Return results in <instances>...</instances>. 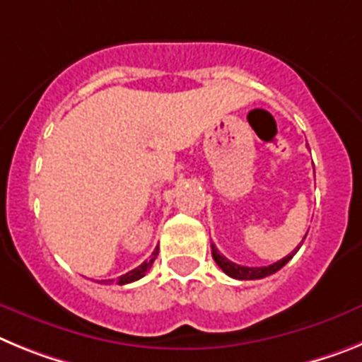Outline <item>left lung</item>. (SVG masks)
<instances>
[{
  "mask_svg": "<svg viewBox=\"0 0 362 362\" xmlns=\"http://www.w3.org/2000/svg\"><path fill=\"white\" fill-rule=\"evenodd\" d=\"M304 238H306V237H304ZM297 251H298V246H297V250L291 251L290 255L284 257V259H281V260H276V262L269 264V266H262V268H247V266H240V264H235V262H231V260L226 259L224 255H220V251L216 250L215 244H211L213 259H215V262L218 264L220 269H222L226 275L233 276V279H238V281H257V279H264V276L273 275V273L279 272L282 266H286V264L290 262Z\"/></svg>",
  "mask_w": 362,
  "mask_h": 362,
  "instance_id": "obj_1",
  "label": "left lung"
}]
</instances>
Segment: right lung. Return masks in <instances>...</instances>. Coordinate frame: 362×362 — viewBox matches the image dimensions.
I'll return each instance as SVG.
<instances>
[{
  "label": "right lung",
  "mask_w": 362,
  "mask_h": 362,
  "mask_svg": "<svg viewBox=\"0 0 362 362\" xmlns=\"http://www.w3.org/2000/svg\"><path fill=\"white\" fill-rule=\"evenodd\" d=\"M156 255H158V247H156V250L153 251V255L149 257V260H146V262H144V264H140L138 268L131 269V272L125 273V275L118 276L116 281H112V279H111V281H100V284H111V282H116V284L124 286V284H129V282H134V281H138V279H142V276L146 275L147 269H149L151 266H153V262H155Z\"/></svg>",
  "instance_id": "right-lung-1"
}]
</instances>
